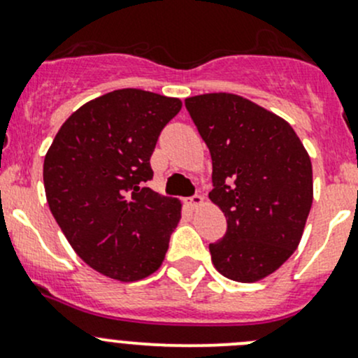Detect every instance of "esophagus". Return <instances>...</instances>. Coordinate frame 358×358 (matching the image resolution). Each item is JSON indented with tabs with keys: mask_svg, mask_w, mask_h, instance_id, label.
Here are the masks:
<instances>
[{
	"mask_svg": "<svg viewBox=\"0 0 358 358\" xmlns=\"http://www.w3.org/2000/svg\"><path fill=\"white\" fill-rule=\"evenodd\" d=\"M202 201H204V199H202L201 196H197V194H196V196H192V197H189V199H187V204H189L190 208H197V206L202 204Z\"/></svg>",
	"mask_w": 358,
	"mask_h": 358,
	"instance_id": "34e87169",
	"label": "esophagus"
}]
</instances>
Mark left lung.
Segmentation results:
<instances>
[{
    "label": "left lung",
    "mask_w": 358,
    "mask_h": 358,
    "mask_svg": "<svg viewBox=\"0 0 358 358\" xmlns=\"http://www.w3.org/2000/svg\"><path fill=\"white\" fill-rule=\"evenodd\" d=\"M213 161L209 199L227 218L209 244L227 279L256 282L296 251L313 201L312 162L287 121L234 93L185 99Z\"/></svg>",
    "instance_id": "1"
}]
</instances>
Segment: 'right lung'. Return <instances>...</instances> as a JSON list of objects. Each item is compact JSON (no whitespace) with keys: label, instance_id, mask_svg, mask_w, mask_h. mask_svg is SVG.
Here are the masks:
<instances>
[{"label":"right lung","instance_id":"right-lung-1","mask_svg":"<svg viewBox=\"0 0 358 358\" xmlns=\"http://www.w3.org/2000/svg\"><path fill=\"white\" fill-rule=\"evenodd\" d=\"M182 100L115 90L79 107L45 156L50 211L92 268L133 282L161 266L180 222L178 199L145 187L150 156Z\"/></svg>","mask_w":358,"mask_h":358}]
</instances>
